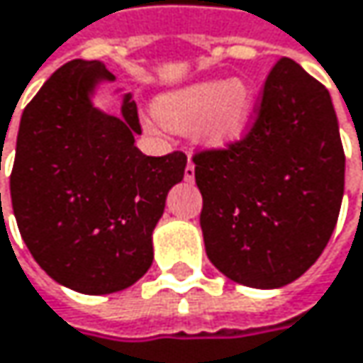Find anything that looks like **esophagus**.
Segmentation results:
<instances>
[{"instance_id":"34e87169","label":"esophagus","mask_w":363,"mask_h":363,"mask_svg":"<svg viewBox=\"0 0 363 363\" xmlns=\"http://www.w3.org/2000/svg\"><path fill=\"white\" fill-rule=\"evenodd\" d=\"M184 181L186 182H193L195 181V164L189 160V164H186V168H184Z\"/></svg>"}]
</instances>
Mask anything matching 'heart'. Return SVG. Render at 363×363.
Listing matches in <instances>:
<instances>
[{
  "label": "heart",
  "mask_w": 363,
  "mask_h": 363,
  "mask_svg": "<svg viewBox=\"0 0 363 363\" xmlns=\"http://www.w3.org/2000/svg\"><path fill=\"white\" fill-rule=\"evenodd\" d=\"M155 114L166 128L193 130L203 145L224 149L247 133L255 114V93L243 81H203L162 95Z\"/></svg>",
  "instance_id": "obj_1"
}]
</instances>
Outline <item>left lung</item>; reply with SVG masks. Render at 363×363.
<instances>
[{
    "label": "left lung",
    "instance_id": "obj_1",
    "mask_svg": "<svg viewBox=\"0 0 363 363\" xmlns=\"http://www.w3.org/2000/svg\"><path fill=\"white\" fill-rule=\"evenodd\" d=\"M193 162L206 253L224 277L279 289L320 257L343 201L345 153L330 93L297 62L274 64L241 141Z\"/></svg>",
    "mask_w": 363,
    "mask_h": 363
}]
</instances>
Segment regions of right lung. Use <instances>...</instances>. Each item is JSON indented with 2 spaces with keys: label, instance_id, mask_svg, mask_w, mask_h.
Masks as SVG:
<instances>
[{
  "label": "right lung",
  "instance_id": "add662e5",
  "mask_svg": "<svg viewBox=\"0 0 363 363\" xmlns=\"http://www.w3.org/2000/svg\"><path fill=\"white\" fill-rule=\"evenodd\" d=\"M116 77L99 62L57 68L24 108L10 195L18 230L51 279L84 295L135 284L153 262L151 235L168 191L182 181L186 155L151 157L133 95L120 114L93 106Z\"/></svg>",
  "mask_w": 363,
  "mask_h": 363
}]
</instances>
